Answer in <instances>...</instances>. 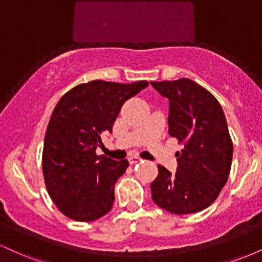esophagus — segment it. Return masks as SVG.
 Instances as JSON below:
<instances>
[{
    "instance_id": "1",
    "label": "esophagus",
    "mask_w": 262,
    "mask_h": 262,
    "mask_svg": "<svg viewBox=\"0 0 262 262\" xmlns=\"http://www.w3.org/2000/svg\"><path fill=\"white\" fill-rule=\"evenodd\" d=\"M141 160V158H139L138 155H132L128 158V161L130 162V164H137V162H139Z\"/></svg>"
}]
</instances>
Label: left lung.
I'll use <instances>...</instances> for the list:
<instances>
[{"label":"left lung","mask_w":262,"mask_h":262,"mask_svg":"<svg viewBox=\"0 0 262 262\" xmlns=\"http://www.w3.org/2000/svg\"><path fill=\"white\" fill-rule=\"evenodd\" d=\"M169 98V133L183 145L176 152V173L158 165L150 185L152 201L173 214L206 209L228 181L233 141L217 98L189 79L150 82Z\"/></svg>","instance_id":"8db88e82"}]
</instances>
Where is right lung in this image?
Wrapping results in <instances>:
<instances>
[{
  "label": "right lung",
  "instance_id": "1",
  "mask_svg": "<svg viewBox=\"0 0 262 262\" xmlns=\"http://www.w3.org/2000/svg\"><path fill=\"white\" fill-rule=\"evenodd\" d=\"M146 86V81H90L66 92L54 108L41 166L48 193L68 218L92 222L112 208L114 185L129 162L97 155L96 149L101 134L112 132L123 103Z\"/></svg>",
  "mask_w": 262,
  "mask_h": 262
}]
</instances>
